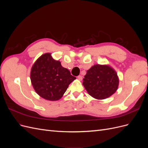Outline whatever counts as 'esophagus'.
Segmentation results:
<instances>
[{
	"instance_id": "esophagus-1",
	"label": "esophagus",
	"mask_w": 148,
	"mask_h": 148,
	"mask_svg": "<svg viewBox=\"0 0 148 148\" xmlns=\"http://www.w3.org/2000/svg\"><path fill=\"white\" fill-rule=\"evenodd\" d=\"M78 79H79V80H80V81H82V79H83V77H82V75H79L78 77Z\"/></svg>"
}]
</instances>
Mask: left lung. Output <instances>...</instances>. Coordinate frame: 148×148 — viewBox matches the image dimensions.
<instances>
[{
    "mask_svg": "<svg viewBox=\"0 0 148 148\" xmlns=\"http://www.w3.org/2000/svg\"><path fill=\"white\" fill-rule=\"evenodd\" d=\"M119 79L114 69L107 65L96 64L91 66L83 79V84L91 96L104 99L117 90Z\"/></svg>",
    "mask_w": 148,
    "mask_h": 148,
    "instance_id": "1",
    "label": "left lung"
}]
</instances>
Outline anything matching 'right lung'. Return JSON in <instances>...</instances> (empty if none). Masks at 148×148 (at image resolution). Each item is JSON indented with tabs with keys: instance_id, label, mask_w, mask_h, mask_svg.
<instances>
[{
	"instance_id": "obj_1",
	"label": "right lung",
	"mask_w": 148,
	"mask_h": 148,
	"mask_svg": "<svg viewBox=\"0 0 148 148\" xmlns=\"http://www.w3.org/2000/svg\"><path fill=\"white\" fill-rule=\"evenodd\" d=\"M30 79L38 95L53 101L63 96L76 78L61 65L60 61L53 59L51 53H46L34 62L31 70Z\"/></svg>"
}]
</instances>
